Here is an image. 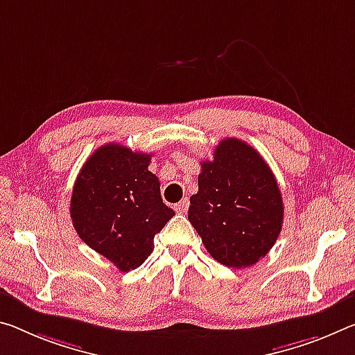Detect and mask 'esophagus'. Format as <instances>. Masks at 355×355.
<instances>
[{"instance_id":"1","label":"esophagus","mask_w":355,"mask_h":355,"mask_svg":"<svg viewBox=\"0 0 355 355\" xmlns=\"http://www.w3.org/2000/svg\"><path fill=\"white\" fill-rule=\"evenodd\" d=\"M188 207H189V199L184 198V199L180 200L178 204L173 207V208H175L177 213H187L188 211Z\"/></svg>"}]
</instances>
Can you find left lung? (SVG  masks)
<instances>
[{"label":"left lung","mask_w":355,"mask_h":355,"mask_svg":"<svg viewBox=\"0 0 355 355\" xmlns=\"http://www.w3.org/2000/svg\"><path fill=\"white\" fill-rule=\"evenodd\" d=\"M199 191L188 219L210 256L223 266H254L277 241L284 207L263 157L240 139H224L211 161L200 164Z\"/></svg>","instance_id":"obj_1"}]
</instances>
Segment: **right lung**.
I'll list each match as a JSON object with an SVG mask.
<instances>
[{
  "mask_svg": "<svg viewBox=\"0 0 355 355\" xmlns=\"http://www.w3.org/2000/svg\"><path fill=\"white\" fill-rule=\"evenodd\" d=\"M150 161L151 155L107 144L88 157L72 189L71 218L78 237L121 272L147 261L155 235L175 215L162 204Z\"/></svg>",
  "mask_w": 355,
  "mask_h": 355,
  "instance_id": "add662e5",
  "label": "right lung"
}]
</instances>
